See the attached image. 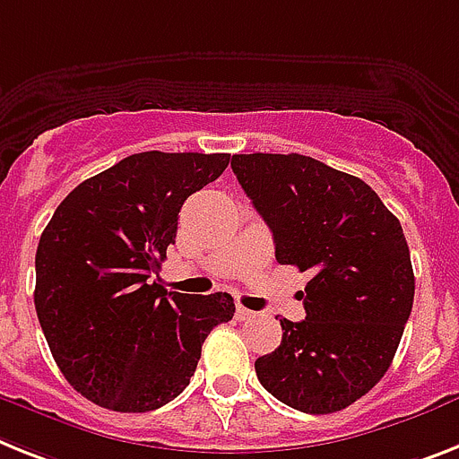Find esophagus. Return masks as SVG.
<instances>
[{
    "instance_id": "1",
    "label": "esophagus",
    "mask_w": 459,
    "mask_h": 459,
    "mask_svg": "<svg viewBox=\"0 0 459 459\" xmlns=\"http://www.w3.org/2000/svg\"><path fill=\"white\" fill-rule=\"evenodd\" d=\"M257 314L253 312V309H246V307H241L238 305L237 307V319L238 321H251V319H255Z\"/></svg>"
}]
</instances>
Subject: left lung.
I'll use <instances>...</instances> for the list:
<instances>
[{"label":"left lung","mask_w":459,"mask_h":459,"mask_svg":"<svg viewBox=\"0 0 459 459\" xmlns=\"http://www.w3.org/2000/svg\"><path fill=\"white\" fill-rule=\"evenodd\" d=\"M232 170L272 230L276 263L312 274L305 321L281 319V344L257 359V380L295 411H342L387 373L411 316L401 222L361 178L312 157L234 154Z\"/></svg>","instance_id":"1"}]
</instances>
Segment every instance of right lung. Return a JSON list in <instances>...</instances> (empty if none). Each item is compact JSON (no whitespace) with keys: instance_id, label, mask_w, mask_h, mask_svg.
Masks as SVG:
<instances>
[{"instance_id":"add662e5","label":"right lung","mask_w":459,"mask_h":459,"mask_svg":"<svg viewBox=\"0 0 459 459\" xmlns=\"http://www.w3.org/2000/svg\"><path fill=\"white\" fill-rule=\"evenodd\" d=\"M230 154L140 152L72 189L37 246L34 309L60 373L119 412L157 411L189 385L202 344L234 316L230 293L152 281L178 213Z\"/></svg>"}]
</instances>
